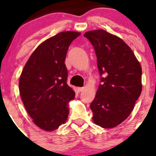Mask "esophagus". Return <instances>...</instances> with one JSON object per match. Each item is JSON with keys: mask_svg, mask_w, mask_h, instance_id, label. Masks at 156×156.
<instances>
[{"mask_svg": "<svg viewBox=\"0 0 156 156\" xmlns=\"http://www.w3.org/2000/svg\"><path fill=\"white\" fill-rule=\"evenodd\" d=\"M83 89H84V87H78V92H82V91L83 90Z\"/></svg>", "mask_w": 156, "mask_h": 156, "instance_id": "esophagus-1", "label": "esophagus"}]
</instances>
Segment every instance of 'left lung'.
I'll return each mask as SVG.
<instances>
[{"label":"left lung","instance_id":"8db88e82","mask_svg":"<svg viewBox=\"0 0 156 156\" xmlns=\"http://www.w3.org/2000/svg\"><path fill=\"white\" fill-rule=\"evenodd\" d=\"M94 48L102 84L90 104L93 121L103 128L128 118L141 92V67L122 39L105 30L86 32Z\"/></svg>","mask_w":156,"mask_h":156}]
</instances>
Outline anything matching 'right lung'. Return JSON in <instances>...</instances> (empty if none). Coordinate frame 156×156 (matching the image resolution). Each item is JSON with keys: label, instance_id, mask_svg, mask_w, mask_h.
<instances>
[{"label": "right lung", "instance_id": "add662e5", "mask_svg": "<svg viewBox=\"0 0 156 156\" xmlns=\"http://www.w3.org/2000/svg\"><path fill=\"white\" fill-rule=\"evenodd\" d=\"M80 34L64 31L46 39L34 51L21 73L23 103L34 123L44 130L57 129L68 117V103L76 93L67 83L64 61L69 44Z\"/></svg>", "mask_w": 156, "mask_h": 156}]
</instances>
